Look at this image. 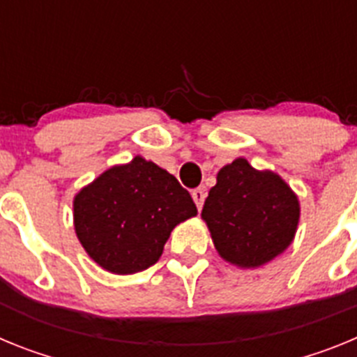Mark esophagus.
Returning a JSON list of instances; mask_svg holds the SVG:
<instances>
[{
	"label": "esophagus",
	"instance_id": "obj_1",
	"mask_svg": "<svg viewBox=\"0 0 357 357\" xmlns=\"http://www.w3.org/2000/svg\"><path fill=\"white\" fill-rule=\"evenodd\" d=\"M191 197H193L195 204H197L198 209H202V206H204V200H206V189L204 188H197L191 191Z\"/></svg>",
	"mask_w": 357,
	"mask_h": 357
}]
</instances>
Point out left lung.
<instances>
[{
	"instance_id": "left-lung-1",
	"label": "left lung",
	"mask_w": 357,
	"mask_h": 357,
	"mask_svg": "<svg viewBox=\"0 0 357 357\" xmlns=\"http://www.w3.org/2000/svg\"><path fill=\"white\" fill-rule=\"evenodd\" d=\"M202 218L223 259L257 268L291 245L301 206L277 173L259 172L239 157L218 172Z\"/></svg>"
}]
</instances>
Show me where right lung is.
<instances>
[{
    "mask_svg": "<svg viewBox=\"0 0 357 357\" xmlns=\"http://www.w3.org/2000/svg\"><path fill=\"white\" fill-rule=\"evenodd\" d=\"M73 211L82 247L94 263L118 275L155 264L172 230L197 216L193 198L175 176L141 155L82 188Z\"/></svg>",
    "mask_w": 357,
    "mask_h": 357,
    "instance_id": "1",
    "label": "right lung"
}]
</instances>
